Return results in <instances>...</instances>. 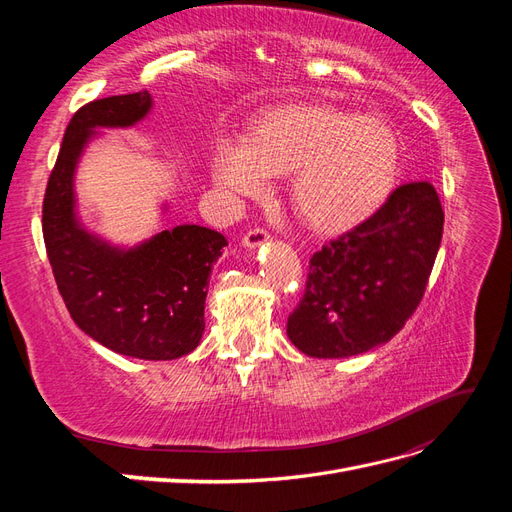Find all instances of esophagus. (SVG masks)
I'll list each match as a JSON object with an SVG mask.
<instances>
[{
  "mask_svg": "<svg viewBox=\"0 0 512 512\" xmlns=\"http://www.w3.org/2000/svg\"><path fill=\"white\" fill-rule=\"evenodd\" d=\"M269 232L265 230V228H250L245 232V237H243V245L245 247H258V245H262L265 241H269Z\"/></svg>",
  "mask_w": 512,
  "mask_h": 512,
  "instance_id": "obj_1",
  "label": "esophagus"
}]
</instances>
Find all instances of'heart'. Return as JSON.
Returning <instances> with one entry per match:
<instances>
[{
    "mask_svg": "<svg viewBox=\"0 0 512 512\" xmlns=\"http://www.w3.org/2000/svg\"><path fill=\"white\" fill-rule=\"evenodd\" d=\"M401 145L378 117L322 104H290L256 119L245 141L220 138L213 179L237 198H258L269 177H288L294 213L316 230L363 222L395 188Z\"/></svg>",
    "mask_w": 512,
    "mask_h": 512,
    "instance_id": "1",
    "label": "heart"
}]
</instances>
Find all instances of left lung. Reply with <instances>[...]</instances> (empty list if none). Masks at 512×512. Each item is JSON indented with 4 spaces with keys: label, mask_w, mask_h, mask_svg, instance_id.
Here are the masks:
<instances>
[{
    "label": "left lung",
    "mask_w": 512,
    "mask_h": 512,
    "mask_svg": "<svg viewBox=\"0 0 512 512\" xmlns=\"http://www.w3.org/2000/svg\"><path fill=\"white\" fill-rule=\"evenodd\" d=\"M442 228L436 188L399 185L371 218L309 258L303 299L286 324L290 342L316 359L389 342L423 299Z\"/></svg>",
    "instance_id": "1"
}]
</instances>
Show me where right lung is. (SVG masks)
<instances>
[{
    "label": "right lung",
    "instance_id": "obj_1",
    "mask_svg": "<svg viewBox=\"0 0 512 512\" xmlns=\"http://www.w3.org/2000/svg\"><path fill=\"white\" fill-rule=\"evenodd\" d=\"M149 108L151 96L138 91L94 100L72 115L46 183L42 235L76 327L117 354L173 361L203 337L209 275L228 245L224 235L183 224L121 250L89 235L74 213V170L94 128L134 126Z\"/></svg>",
    "mask_w": 512,
    "mask_h": 512
}]
</instances>
